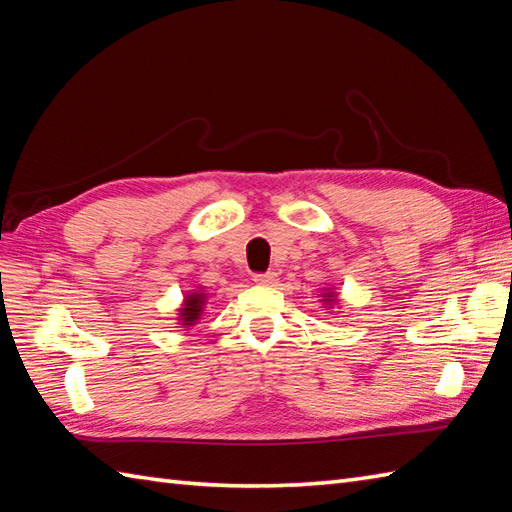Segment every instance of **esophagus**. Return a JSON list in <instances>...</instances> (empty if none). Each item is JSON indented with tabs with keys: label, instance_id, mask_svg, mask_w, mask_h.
I'll return each instance as SVG.
<instances>
[{
	"label": "esophagus",
	"instance_id": "34e87169",
	"mask_svg": "<svg viewBox=\"0 0 512 512\" xmlns=\"http://www.w3.org/2000/svg\"><path fill=\"white\" fill-rule=\"evenodd\" d=\"M253 281L257 285H275L277 283V275H275V272H266V275H255Z\"/></svg>",
	"mask_w": 512,
	"mask_h": 512
}]
</instances>
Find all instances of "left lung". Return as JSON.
<instances>
[{
  "label": "left lung",
  "mask_w": 512,
  "mask_h": 512,
  "mask_svg": "<svg viewBox=\"0 0 512 512\" xmlns=\"http://www.w3.org/2000/svg\"><path fill=\"white\" fill-rule=\"evenodd\" d=\"M320 301H323V305L327 307V310H334V307L340 305V296L334 288H325L323 292H320Z\"/></svg>",
  "instance_id": "8db88e82"
}]
</instances>
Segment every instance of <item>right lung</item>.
<instances>
[{"label":"right lung","mask_w":512,"mask_h":512,"mask_svg":"<svg viewBox=\"0 0 512 512\" xmlns=\"http://www.w3.org/2000/svg\"><path fill=\"white\" fill-rule=\"evenodd\" d=\"M205 305H207V294L202 288L198 290H189L185 294V299L181 303V307H178V314H176V320L178 325H181L185 331H189L192 327H196L200 323V316L202 312H205Z\"/></svg>","instance_id":"right-lung-1"}]
</instances>
